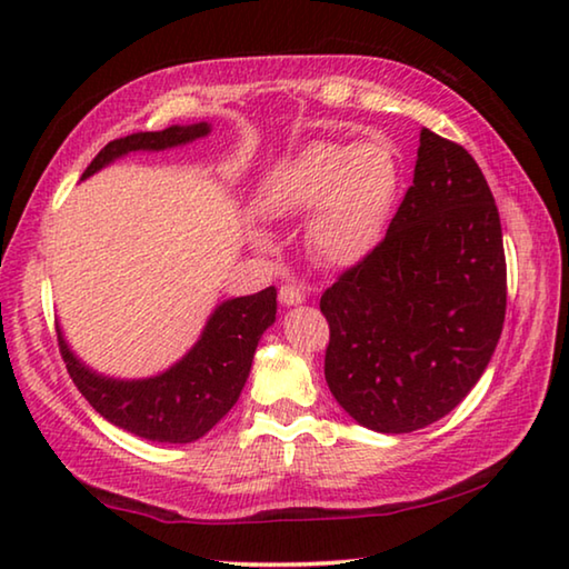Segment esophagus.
Here are the masks:
<instances>
[{"label":"esophagus","instance_id":"34e87169","mask_svg":"<svg viewBox=\"0 0 569 569\" xmlns=\"http://www.w3.org/2000/svg\"><path fill=\"white\" fill-rule=\"evenodd\" d=\"M278 301H281L283 306H296L303 301V291L293 283H281L278 286Z\"/></svg>","mask_w":569,"mask_h":569}]
</instances>
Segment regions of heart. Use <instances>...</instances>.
I'll list each match as a JSON object with an SVG mask.
<instances>
[{"label":"heart","instance_id":"b5f03b06","mask_svg":"<svg viewBox=\"0 0 569 569\" xmlns=\"http://www.w3.org/2000/svg\"><path fill=\"white\" fill-rule=\"evenodd\" d=\"M399 188L401 166L389 140L311 142L268 178L261 203L273 218L311 216L313 256L326 266L346 268L379 246Z\"/></svg>","mask_w":569,"mask_h":569}]
</instances>
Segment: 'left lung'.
<instances>
[{"instance_id":"obj_1","label":"left lung","mask_w":569,"mask_h":569,"mask_svg":"<svg viewBox=\"0 0 569 569\" xmlns=\"http://www.w3.org/2000/svg\"><path fill=\"white\" fill-rule=\"evenodd\" d=\"M505 311L492 190L459 142L423 128L413 182L387 236L321 296L326 383L361 427H429L485 373Z\"/></svg>"}]
</instances>
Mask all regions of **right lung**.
Returning a JSON list of instances; mask_svg holds the SVG:
<instances>
[{
  "label": "right lung",
  "instance_id": "add662e5",
  "mask_svg": "<svg viewBox=\"0 0 569 569\" xmlns=\"http://www.w3.org/2000/svg\"><path fill=\"white\" fill-rule=\"evenodd\" d=\"M208 122L172 124L160 132H134L112 140L94 158L82 178L98 172L132 150H166L208 134ZM276 321V288L233 298L216 308L200 341L172 369L152 379L118 381L74 359L62 336H57L62 361L74 387L90 407L130 435L150 441L188 445L216 427L238 401L261 333Z\"/></svg>",
  "mask_w": 569,
  "mask_h": 569
}]
</instances>
